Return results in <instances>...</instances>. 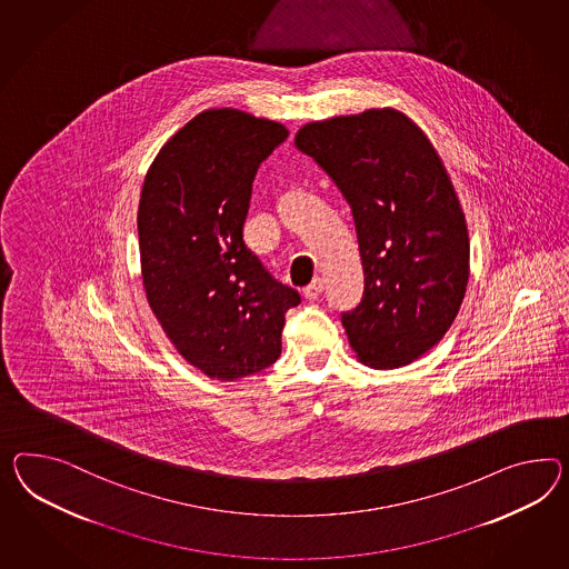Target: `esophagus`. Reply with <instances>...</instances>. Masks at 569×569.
Returning a JSON list of instances; mask_svg holds the SVG:
<instances>
[{
  "instance_id": "1",
  "label": "esophagus",
  "mask_w": 569,
  "mask_h": 569,
  "mask_svg": "<svg viewBox=\"0 0 569 569\" xmlns=\"http://www.w3.org/2000/svg\"><path fill=\"white\" fill-rule=\"evenodd\" d=\"M321 291H323V280L318 278V280H313L309 287L303 289V297H306L307 301H316L320 297Z\"/></svg>"
}]
</instances>
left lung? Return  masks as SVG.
<instances>
[{"label": "left lung", "instance_id": "8db88e82", "mask_svg": "<svg viewBox=\"0 0 569 569\" xmlns=\"http://www.w3.org/2000/svg\"><path fill=\"white\" fill-rule=\"evenodd\" d=\"M295 147L352 210L365 291L342 313L350 347L376 369L412 363L450 330L467 292V220L438 150L396 109L307 123Z\"/></svg>", "mask_w": 569, "mask_h": 569}]
</instances>
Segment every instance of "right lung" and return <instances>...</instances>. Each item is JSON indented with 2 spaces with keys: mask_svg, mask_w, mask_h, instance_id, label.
Returning a JSON list of instances; mask_svg holds the SVG:
<instances>
[{
  "mask_svg": "<svg viewBox=\"0 0 569 569\" xmlns=\"http://www.w3.org/2000/svg\"><path fill=\"white\" fill-rule=\"evenodd\" d=\"M287 136L277 121L208 109L144 177L138 237L148 306L208 378L233 381L274 363L284 313L301 303L243 241L253 177Z\"/></svg>",
  "mask_w": 569,
  "mask_h": 569,
  "instance_id": "add662e5",
  "label": "right lung"
}]
</instances>
